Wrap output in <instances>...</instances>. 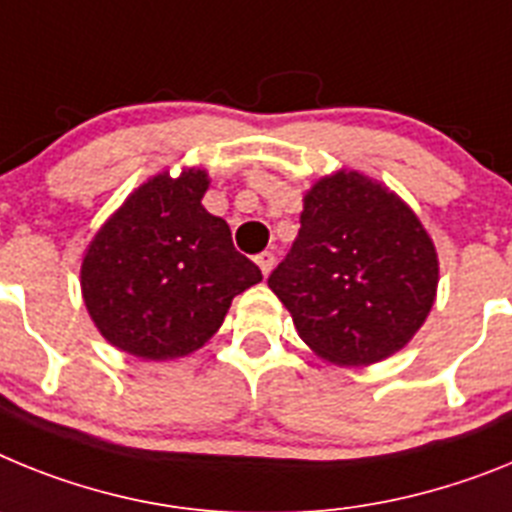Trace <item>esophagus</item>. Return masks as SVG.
<instances>
[{"label": "esophagus", "mask_w": 512, "mask_h": 512, "mask_svg": "<svg viewBox=\"0 0 512 512\" xmlns=\"http://www.w3.org/2000/svg\"><path fill=\"white\" fill-rule=\"evenodd\" d=\"M255 262H257V268H260V273L268 275L275 265V255L273 252H260V255L255 257Z\"/></svg>", "instance_id": "esophagus-1"}]
</instances>
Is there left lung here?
Returning a JSON list of instances; mask_svg holds the SVG:
<instances>
[{"label": "left lung", "mask_w": 512, "mask_h": 512, "mask_svg": "<svg viewBox=\"0 0 512 512\" xmlns=\"http://www.w3.org/2000/svg\"><path fill=\"white\" fill-rule=\"evenodd\" d=\"M438 278V252L417 213L384 182L337 170L304 193L299 237L268 286L311 353L358 368L417 335Z\"/></svg>", "instance_id": "1"}]
</instances>
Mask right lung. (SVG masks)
I'll return each mask as SVG.
<instances>
[{
	"instance_id": "obj_1",
	"label": "right lung",
	"mask_w": 512,
	"mask_h": 512,
	"mask_svg": "<svg viewBox=\"0 0 512 512\" xmlns=\"http://www.w3.org/2000/svg\"><path fill=\"white\" fill-rule=\"evenodd\" d=\"M211 177L182 167L149 177L87 244L79 286L97 332L141 361L195 353L224 324L231 299L262 281L203 208Z\"/></svg>"
}]
</instances>
